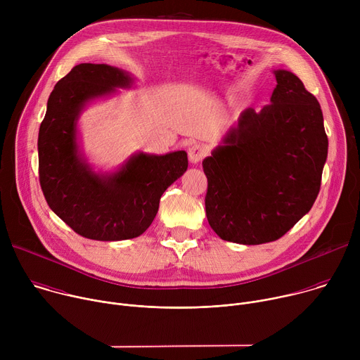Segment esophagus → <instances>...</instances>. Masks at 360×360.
Listing matches in <instances>:
<instances>
[{"mask_svg": "<svg viewBox=\"0 0 360 360\" xmlns=\"http://www.w3.org/2000/svg\"><path fill=\"white\" fill-rule=\"evenodd\" d=\"M207 148H205L203 145L200 143H193L192 146H189L188 149V157H189V161L191 164H198L203 160V157L207 155Z\"/></svg>", "mask_w": 360, "mask_h": 360, "instance_id": "esophagus-1", "label": "esophagus"}]
</instances>
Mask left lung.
Masks as SVG:
<instances>
[{"label": "left lung", "instance_id": "8db88e82", "mask_svg": "<svg viewBox=\"0 0 360 360\" xmlns=\"http://www.w3.org/2000/svg\"><path fill=\"white\" fill-rule=\"evenodd\" d=\"M274 74L271 104L245 110L202 161L207 218L224 240L279 239L311 211L321 189L328 136L319 102L290 71Z\"/></svg>", "mask_w": 360, "mask_h": 360}]
</instances>
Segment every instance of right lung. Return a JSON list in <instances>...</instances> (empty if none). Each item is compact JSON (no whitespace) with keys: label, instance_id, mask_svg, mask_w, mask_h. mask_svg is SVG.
Returning <instances> with one entry per match:
<instances>
[{"label":"right lung","instance_id":"1","mask_svg":"<svg viewBox=\"0 0 360 360\" xmlns=\"http://www.w3.org/2000/svg\"><path fill=\"white\" fill-rule=\"evenodd\" d=\"M134 78L107 64L75 65L57 82L38 134L39 184L49 208L72 231L94 240L142 235L162 193L188 169L185 150L138 152L114 172H96L78 143V120L91 101L131 88Z\"/></svg>","mask_w":360,"mask_h":360}]
</instances>
